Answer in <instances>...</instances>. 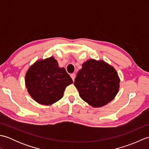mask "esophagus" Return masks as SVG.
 <instances>
[{"instance_id":"esophagus-1","label":"esophagus","mask_w":149,"mask_h":149,"mask_svg":"<svg viewBox=\"0 0 149 149\" xmlns=\"http://www.w3.org/2000/svg\"><path fill=\"white\" fill-rule=\"evenodd\" d=\"M70 76H71V77L73 81H75V75L74 74H71Z\"/></svg>"}]
</instances>
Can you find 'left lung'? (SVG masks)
Returning <instances> with one entry per match:
<instances>
[{"label":"left lung","mask_w":149,"mask_h":149,"mask_svg":"<svg viewBox=\"0 0 149 149\" xmlns=\"http://www.w3.org/2000/svg\"><path fill=\"white\" fill-rule=\"evenodd\" d=\"M120 79L115 69L103 61L84 62L75 79L79 96L89 105L101 107L111 102L119 89Z\"/></svg>","instance_id":"obj_1"}]
</instances>
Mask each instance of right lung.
<instances>
[{"label":"right lung","mask_w":149,"mask_h":149,"mask_svg":"<svg viewBox=\"0 0 149 149\" xmlns=\"http://www.w3.org/2000/svg\"><path fill=\"white\" fill-rule=\"evenodd\" d=\"M73 83L64 68H59L53 58L36 61L26 75L27 91L41 104L50 105L63 97L65 88Z\"/></svg>","instance_id":"obj_1"}]
</instances>
